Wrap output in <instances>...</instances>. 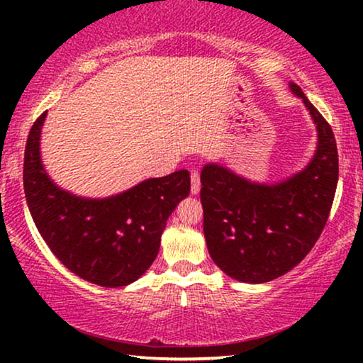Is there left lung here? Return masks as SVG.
Here are the masks:
<instances>
[{
    "instance_id": "obj_1",
    "label": "left lung",
    "mask_w": 363,
    "mask_h": 363,
    "mask_svg": "<svg viewBox=\"0 0 363 363\" xmlns=\"http://www.w3.org/2000/svg\"><path fill=\"white\" fill-rule=\"evenodd\" d=\"M46 116L33 123L24 150L23 185L33 220L74 274L104 287L128 286L155 261L168 216L190 193V173L148 178L108 198L72 195L44 170L39 145Z\"/></svg>"
}]
</instances>
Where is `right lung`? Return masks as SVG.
<instances>
[{"label": "right lung", "mask_w": 363, "mask_h": 363, "mask_svg": "<svg viewBox=\"0 0 363 363\" xmlns=\"http://www.w3.org/2000/svg\"><path fill=\"white\" fill-rule=\"evenodd\" d=\"M317 125L315 155L281 183H252L220 163L201 170L203 231L211 259L228 276L261 284L284 276L319 240L334 201L339 157L334 132L297 94Z\"/></svg>", "instance_id": "1"}]
</instances>
